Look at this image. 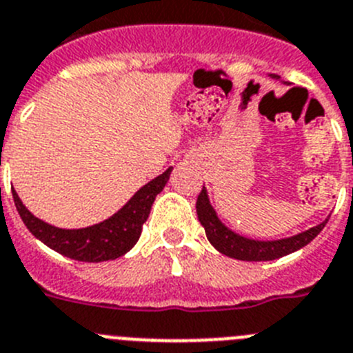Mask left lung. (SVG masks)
I'll use <instances>...</instances> for the list:
<instances>
[{
    "mask_svg": "<svg viewBox=\"0 0 353 353\" xmlns=\"http://www.w3.org/2000/svg\"><path fill=\"white\" fill-rule=\"evenodd\" d=\"M196 216H199L200 225L204 227L205 236H208L209 243L223 255L232 256L237 260H246V262H263V260H276L279 256H285L288 253H294L301 248L306 246L307 243L315 239L319 236L322 228L325 227L327 220L322 221L316 227L310 228L306 232H301L294 237H287V239L278 241H253L246 239V237L239 236L236 232H232L230 228L225 227L212 205L209 204L208 192L202 188V192L196 196Z\"/></svg>",
    "mask_w": 353,
    "mask_h": 353,
    "instance_id": "obj_1",
    "label": "left lung"
}]
</instances>
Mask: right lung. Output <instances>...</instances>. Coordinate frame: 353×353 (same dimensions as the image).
<instances>
[{"mask_svg": "<svg viewBox=\"0 0 353 353\" xmlns=\"http://www.w3.org/2000/svg\"><path fill=\"white\" fill-rule=\"evenodd\" d=\"M170 172L172 169H167L161 176L144 184L109 220L75 230H65L38 220L37 216L24 208L15 190H12V195L28 230L50 250L81 262H103V260L119 259L135 246L141 237L142 225L145 223L151 212V205L169 181Z\"/></svg>", "mask_w": 353, "mask_h": 353, "instance_id": "obj_1", "label": "right lung"}]
</instances>
